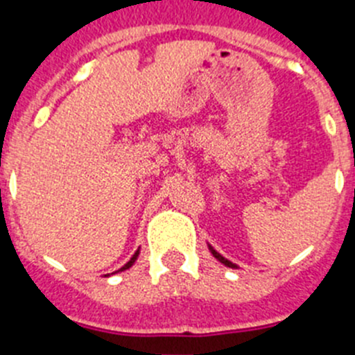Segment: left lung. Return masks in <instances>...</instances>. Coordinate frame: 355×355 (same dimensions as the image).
Wrapping results in <instances>:
<instances>
[{
  "instance_id": "left-lung-1",
  "label": "left lung",
  "mask_w": 355,
  "mask_h": 355,
  "mask_svg": "<svg viewBox=\"0 0 355 355\" xmlns=\"http://www.w3.org/2000/svg\"><path fill=\"white\" fill-rule=\"evenodd\" d=\"M209 250H211V254H213V256H215V258L218 259V261H220V263H224L225 266H229V268H236V265H234V263H231V261H229V259H225L224 256H220V254L216 252V250L213 249L211 245H209Z\"/></svg>"
}]
</instances>
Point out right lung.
<instances>
[{"mask_svg": "<svg viewBox=\"0 0 355 355\" xmlns=\"http://www.w3.org/2000/svg\"><path fill=\"white\" fill-rule=\"evenodd\" d=\"M137 258H139V250H137V252H135V254H133V258H131V259H130V261H128V263H126V265L122 266L121 270H126V268H130V266H131V265H133V263H135V261H137Z\"/></svg>", "mask_w": 355, "mask_h": 355, "instance_id": "obj_1", "label": "right lung"}]
</instances>
